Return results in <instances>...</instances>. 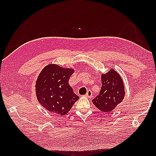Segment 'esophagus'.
<instances>
[{
    "label": "esophagus",
    "instance_id": "1",
    "mask_svg": "<svg viewBox=\"0 0 156 156\" xmlns=\"http://www.w3.org/2000/svg\"><path fill=\"white\" fill-rule=\"evenodd\" d=\"M86 97H87L89 98H92V91L90 90H89L87 91V93L86 94Z\"/></svg>",
    "mask_w": 156,
    "mask_h": 156
}]
</instances>
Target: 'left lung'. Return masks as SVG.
<instances>
[{
    "instance_id": "1",
    "label": "left lung",
    "mask_w": 156,
    "mask_h": 156,
    "mask_svg": "<svg viewBox=\"0 0 156 156\" xmlns=\"http://www.w3.org/2000/svg\"><path fill=\"white\" fill-rule=\"evenodd\" d=\"M102 87L100 93L92 101L95 107L105 112H110L122 102L125 91L121 75L111 68L105 74H101Z\"/></svg>"
}]
</instances>
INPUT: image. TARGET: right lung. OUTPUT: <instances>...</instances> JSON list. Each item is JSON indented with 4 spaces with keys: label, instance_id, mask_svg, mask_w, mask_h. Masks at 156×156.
Masks as SVG:
<instances>
[{
    "label": "right lung",
    "instance_id": "1",
    "mask_svg": "<svg viewBox=\"0 0 156 156\" xmlns=\"http://www.w3.org/2000/svg\"><path fill=\"white\" fill-rule=\"evenodd\" d=\"M72 68L49 64L39 74L35 84L36 97L43 107L57 115H65L79 99L68 81Z\"/></svg>",
    "mask_w": 156,
    "mask_h": 156
}]
</instances>
